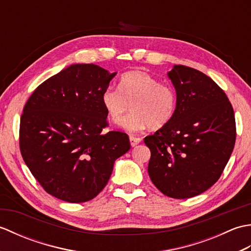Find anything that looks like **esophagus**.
<instances>
[{"label":"esophagus","mask_w":251,"mask_h":251,"mask_svg":"<svg viewBox=\"0 0 251 251\" xmlns=\"http://www.w3.org/2000/svg\"><path fill=\"white\" fill-rule=\"evenodd\" d=\"M129 140H130L131 147H136L137 145H139V143L141 142L140 138H137V137H134V136H130L129 137Z\"/></svg>","instance_id":"1"}]
</instances>
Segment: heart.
<instances>
[{
    "mask_svg": "<svg viewBox=\"0 0 251 251\" xmlns=\"http://www.w3.org/2000/svg\"><path fill=\"white\" fill-rule=\"evenodd\" d=\"M101 103L114 124H120L131 103L132 111L123 121L122 127L137 132L149 126L158 129L166 125L176 112L177 96L170 85L158 83L148 72L134 70L121 76L119 89L109 87L103 90Z\"/></svg>",
    "mask_w": 251,
    "mask_h": 251,
    "instance_id": "obj_1",
    "label": "heart"
}]
</instances>
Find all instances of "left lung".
I'll list each match as a JSON object with an SVG mask.
<instances>
[{"mask_svg": "<svg viewBox=\"0 0 251 251\" xmlns=\"http://www.w3.org/2000/svg\"><path fill=\"white\" fill-rule=\"evenodd\" d=\"M167 75L177 106L166 125L145 138L148 173L163 194L190 199L220 178L235 145V116L226 93L206 74L179 65Z\"/></svg>", "mask_w": 251, "mask_h": 251, "instance_id": "1", "label": "left lung"}]
</instances>
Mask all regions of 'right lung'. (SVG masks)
<instances>
[{"label": "right lung", "instance_id": "1", "mask_svg": "<svg viewBox=\"0 0 251 251\" xmlns=\"http://www.w3.org/2000/svg\"><path fill=\"white\" fill-rule=\"evenodd\" d=\"M116 72L76 63L46 79L20 119V152L47 193L69 202L97 196L114 162L130 149L125 132L109 131L101 95Z\"/></svg>", "mask_w": 251, "mask_h": 251}]
</instances>
